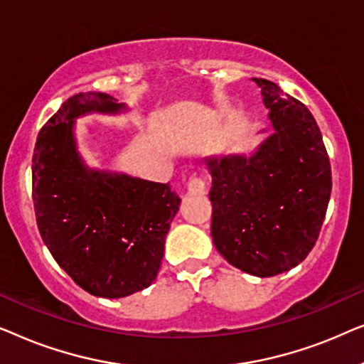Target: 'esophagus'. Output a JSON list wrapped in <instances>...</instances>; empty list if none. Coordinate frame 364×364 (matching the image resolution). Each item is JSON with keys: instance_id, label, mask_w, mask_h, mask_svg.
<instances>
[{"instance_id": "obj_1", "label": "esophagus", "mask_w": 364, "mask_h": 364, "mask_svg": "<svg viewBox=\"0 0 364 364\" xmlns=\"http://www.w3.org/2000/svg\"><path fill=\"white\" fill-rule=\"evenodd\" d=\"M187 193L188 196H203L205 193V182L198 177L191 178L187 183Z\"/></svg>"}]
</instances>
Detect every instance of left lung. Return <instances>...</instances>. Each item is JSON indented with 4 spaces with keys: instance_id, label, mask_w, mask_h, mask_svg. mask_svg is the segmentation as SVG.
Wrapping results in <instances>:
<instances>
[{
    "instance_id": "8db88e82",
    "label": "left lung",
    "mask_w": 364,
    "mask_h": 364,
    "mask_svg": "<svg viewBox=\"0 0 364 364\" xmlns=\"http://www.w3.org/2000/svg\"><path fill=\"white\" fill-rule=\"evenodd\" d=\"M262 89L273 131L250 156L205 159L212 176V240L238 270L265 278L305 260L331 196V167L305 104L267 79Z\"/></svg>"
}]
</instances>
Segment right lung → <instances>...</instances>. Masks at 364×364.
I'll use <instances>...</instances> for the list:
<instances>
[{"mask_svg":"<svg viewBox=\"0 0 364 364\" xmlns=\"http://www.w3.org/2000/svg\"><path fill=\"white\" fill-rule=\"evenodd\" d=\"M104 92L69 97L38 134L33 202L43 242L58 265L94 296L122 298L156 280L181 198L168 183L91 168L74 124L87 114L126 112Z\"/></svg>","mask_w":364,"mask_h":364,"instance_id":"obj_1","label":"right lung"}]
</instances>
